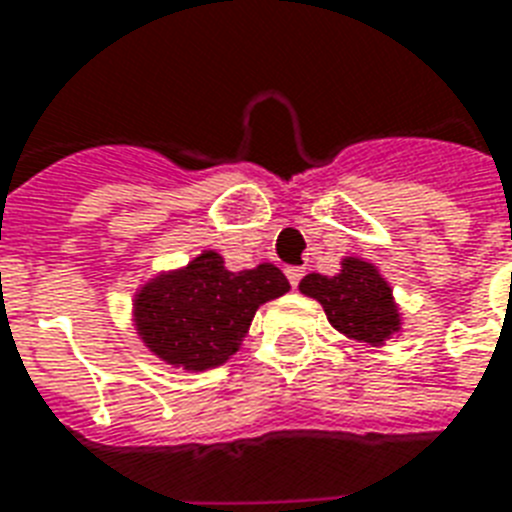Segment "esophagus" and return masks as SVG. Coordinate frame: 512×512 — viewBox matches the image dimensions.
I'll list each match as a JSON object with an SVG mask.
<instances>
[{"label": "esophagus", "instance_id": "obj_1", "mask_svg": "<svg viewBox=\"0 0 512 512\" xmlns=\"http://www.w3.org/2000/svg\"><path fill=\"white\" fill-rule=\"evenodd\" d=\"M303 276H305L303 268H287V279L295 289H297V284H300V279H303Z\"/></svg>", "mask_w": 512, "mask_h": 512}]
</instances>
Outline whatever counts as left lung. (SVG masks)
<instances>
[{"instance_id": "obj_1", "label": "left lung", "mask_w": 512, "mask_h": 512, "mask_svg": "<svg viewBox=\"0 0 512 512\" xmlns=\"http://www.w3.org/2000/svg\"><path fill=\"white\" fill-rule=\"evenodd\" d=\"M297 289L324 308L329 324L340 335L369 348L385 345V340L396 337L404 324L393 287L380 268L364 257H342L335 276L308 273Z\"/></svg>"}]
</instances>
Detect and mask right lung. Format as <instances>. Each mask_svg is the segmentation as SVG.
Masks as SVG:
<instances>
[{"label": "right lung", "instance_id": "add662e5", "mask_svg": "<svg viewBox=\"0 0 512 512\" xmlns=\"http://www.w3.org/2000/svg\"><path fill=\"white\" fill-rule=\"evenodd\" d=\"M273 263L228 271L223 255L201 249L188 265L154 273L132 297V327L164 364L207 372L241 348L260 305L287 295Z\"/></svg>", "mask_w": 512, "mask_h": 512}]
</instances>
